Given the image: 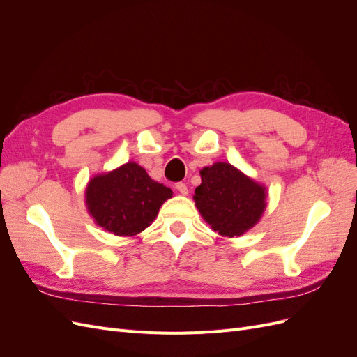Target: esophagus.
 Wrapping results in <instances>:
<instances>
[{"label": "esophagus", "instance_id": "34e87169", "mask_svg": "<svg viewBox=\"0 0 357 357\" xmlns=\"http://www.w3.org/2000/svg\"><path fill=\"white\" fill-rule=\"evenodd\" d=\"M176 189L181 193V195H188V193H189V189H188V186H186V183H183V181L177 183Z\"/></svg>", "mask_w": 357, "mask_h": 357}]
</instances>
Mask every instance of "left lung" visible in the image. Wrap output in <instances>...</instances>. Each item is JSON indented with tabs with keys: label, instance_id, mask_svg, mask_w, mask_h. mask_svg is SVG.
Returning <instances> with one entry per match:
<instances>
[{
	"label": "left lung",
	"instance_id": "8db88e82",
	"mask_svg": "<svg viewBox=\"0 0 357 357\" xmlns=\"http://www.w3.org/2000/svg\"><path fill=\"white\" fill-rule=\"evenodd\" d=\"M195 189L197 208L222 236H240L259 222L266 208V188L226 162L201 171Z\"/></svg>",
	"mask_w": 357,
	"mask_h": 357
}]
</instances>
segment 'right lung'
Here are the masks:
<instances>
[{
	"label": "right lung",
	"instance_id": "obj_1",
	"mask_svg": "<svg viewBox=\"0 0 357 357\" xmlns=\"http://www.w3.org/2000/svg\"><path fill=\"white\" fill-rule=\"evenodd\" d=\"M172 190L149 177L135 162L95 176L86 188V207L95 223L119 236H132L156 219Z\"/></svg>",
	"mask_w": 357,
	"mask_h": 357
}]
</instances>
